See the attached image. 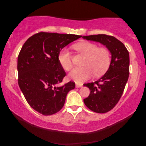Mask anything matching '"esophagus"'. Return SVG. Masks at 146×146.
<instances>
[{
    "label": "esophagus",
    "mask_w": 146,
    "mask_h": 146,
    "mask_svg": "<svg viewBox=\"0 0 146 146\" xmlns=\"http://www.w3.org/2000/svg\"><path fill=\"white\" fill-rule=\"evenodd\" d=\"M82 86H83L82 84H78V83L76 84V88H81Z\"/></svg>",
    "instance_id": "34e87169"
}]
</instances>
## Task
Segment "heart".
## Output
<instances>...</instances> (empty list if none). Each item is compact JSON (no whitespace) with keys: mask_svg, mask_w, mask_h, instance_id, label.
I'll use <instances>...</instances> for the list:
<instances>
[{"mask_svg":"<svg viewBox=\"0 0 146 146\" xmlns=\"http://www.w3.org/2000/svg\"><path fill=\"white\" fill-rule=\"evenodd\" d=\"M74 48L85 55L84 67L75 68L69 74L71 79L76 82L87 80L94 74L97 76L102 75L109 68L111 61V54L108 49L100 47L96 44L84 42L74 45ZM58 61L65 70L72 68V56L70 52L64 48L60 52Z\"/></svg>","mask_w":146,"mask_h":146,"instance_id":"b5f03b06","label":"heart"}]
</instances>
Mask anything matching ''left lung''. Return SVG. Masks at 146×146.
I'll list each match as a JSON object with an SVG mask.
<instances>
[{"label": "left lung", "mask_w": 146, "mask_h": 146, "mask_svg": "<svg viewBox=\"0 0 146 146\" xmlns=\"http://www.w3.org/2000/svg\"><path fill=\"white\" fill-rule=\"evenodd\" d=\"M84 39L106 46L111 55L106 72L98 80L84 84L89 88V96L84 99L85 105L96 113H106L113 109L122 95L129 77V56L124 44L112 36H84Z\"/></svg>", "instance_id": "1"}]
</instances>
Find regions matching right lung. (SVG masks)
<instances>
[{
    "label": "right lung",
    "mask_w": 146,
    "mask_h": 146,
    "mask_svg": "<svg viewBox=\"0 0 146 146\" xmlns=\"http://www.w3.org/2000/svg\"><path fill=\"white\" fill-rule=\"evenodd\" d=\"M82 36L41 32L30 37L18 56L19 87L27 102L44 115L62 108L67 94L74 89L69 82L60 86L66 72L58 61L61 50Z\"/></svg>",
    "instance_id": "add662e5"
}]
</instances>
